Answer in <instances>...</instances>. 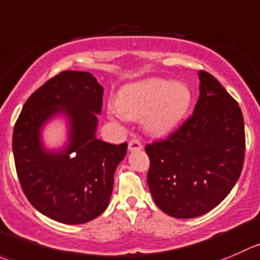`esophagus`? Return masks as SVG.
<instances>
[{
    "instance_id": "1",
    "label": "esophagus",
    "mask_w": 260,
    "mask_h": 260,
    "mask_svg": "<svg viewBox=\"0 0 260 260\" xmlns=\"http://www.w3.org/2000/svg\"><path fill=\"white\" fill-rule=\"evenodd\" d=\"M142 148V143H141L140 140H137V138H133V140H131L129 142H128V150L129 151H138Z\"/></svg>"
}]
</instances>
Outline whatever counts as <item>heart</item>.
I'll list each match as a JSON object with an SVG mask.
<instances>
[{
    "label": "heart",
    "instance_id": "obj_1",
    "mask_svg": "<svg viewBox=\"0 0 260 260\" xmlns=\"http://www.w3.org/2000/svg\"><path fill=\"white\" fill-rule=\"evenodd\" d=\"M190 105L188 85L160 77L125 85L118 91L114 103L118 114L128 120H142L146 132L155 137L173 132Z\"/></svg>",
    "mask_w": 260,
    "mask_h": 260
}]
</instances>
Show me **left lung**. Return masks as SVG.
I'll list each match as a JSON object with an SVG mask.
<instances>
[{
	"mask_svg": "<svg viewBox=\"0 0 260 260\" xmlns=\"http://www.w3.org/2000/svg\"><path fill=\"white\" fill-rule=\"evenodd\" d=\"M198 77L193 115L145 148L153 201L175 218L198 217L220 205L238 181L245 156L240 107L212 75L200 71Z\"/></svg>",
	"mask_w": 260,
	"mask_h": 260,
	"instance_id": "1",
	"label": "left lung"
}]
</instances>
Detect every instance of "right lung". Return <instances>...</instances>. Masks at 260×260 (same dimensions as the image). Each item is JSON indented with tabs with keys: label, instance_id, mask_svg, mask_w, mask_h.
Returning <instances> with one entry per match:
<instances>
[{
	"label": "right lung",
	"instance_id": "right-lung-1",
	"mask_svg": "<svg viewBox=\"0 0 260 260\" xmlns=\"http://www.w3.org/2000/svg\"><path fill=\"white\" fill-rule=\"evenodd\" d=\"M103 92L89 72L63 71L32 92L15 124L12 151L22 190L32 207L58 222L79 225L102 215L127 153V142L96 138ZM59 115L69 122V143L48 151L41 129Z\"/></svg>",
	"mask_w": 260,
	"mask_h": 260
}]
</instances>
